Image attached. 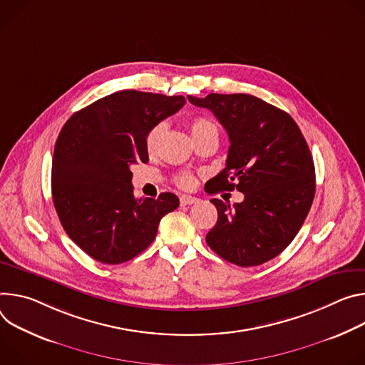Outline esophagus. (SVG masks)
Instances as JSON below:
<instances>
[{"label": "esophagus", "mask_w": 365, "mask_h": 365, "mask_svg": "<svg viewBox=\"0 0 365 365\" xmlns=\"http://www.w3.org/2000/svg\"><path fill=\"white\" fill-rule=\"evenodd\" d=\"M197 201L195 197H191V195H181L180 197V203L181 206H190V205H194Z\"/></svg>", "instance_id": "34e87169"}]
</instances>
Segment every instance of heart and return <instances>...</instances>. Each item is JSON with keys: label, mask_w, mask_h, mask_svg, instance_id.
<instances>
[{"label": "heart", "mask_w": 365, "mask_h": 365, "mask_svg": "<svg viewBox=\"0 0 365 365\" xmlns=\"http://www.w3.org/2000/svg\"><path fill=\"white\" fill-rule=\"evenodd\" d=\"M167 128H168L167 121L160 120V121H158V123H155V125L149 129V132H148V135H146V149H148L149 153H155V152L159 149L160 142H162V139H164V135H165V132H167ZM191 133H192V136H194L195 140L200 139V138H205V136H216V138H217V136H219V129H217V126L213 123L212 120L203 118V117H198V118L192 120V123H191ZM192 181H194L192 177H191L190 174H187V173L181 174V175L177 178V184H178L180 187H184V188L191 187V185H192Z\"/></svg>", "instance_id": "heart-1"}]
</instances>
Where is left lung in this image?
<instances>
[{
  "label": "left lung",
  "mask_w": 365,
  "mask_h": 365,
  "mask_svg": "<svg viewBox=\"0 0 365 365\" xmlns=\"http://www.w3.org/2000/svg\"><path fill=\"white\" fill-rule=\"evenodd\" d=\"M210 110L229 136L226 168L207 181L209 194L244 192V201H210L217 222L206 236L223 259L261 265L284 251L300 230L314 198V164L293 117L250 94L188 96Z\"/></svg>",
  "instance_id": "8db88e82"
}]
</instances>
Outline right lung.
Returning <instances> with one entry per match:
<instances>
[{
    "mask_svg": "<svg viewBox=\"0 0 365 365\" xmlns=\"http://www.w3.org/2000/svg\"><path fill=\"white\" fill-rule=\"evenodd\" d=\"M184 104L182 96L123 90L76 111L62 128L52 159L53 205L68 236L96 261L135 258L180 206L173 192L136 198L130 168L149 160V129Z\"/></svg>",
    "mask_w": 365,
    "mask_h": 365,
    "instance_id": "right-lung-1",
    "label": "right lung"
}]
</instances>
